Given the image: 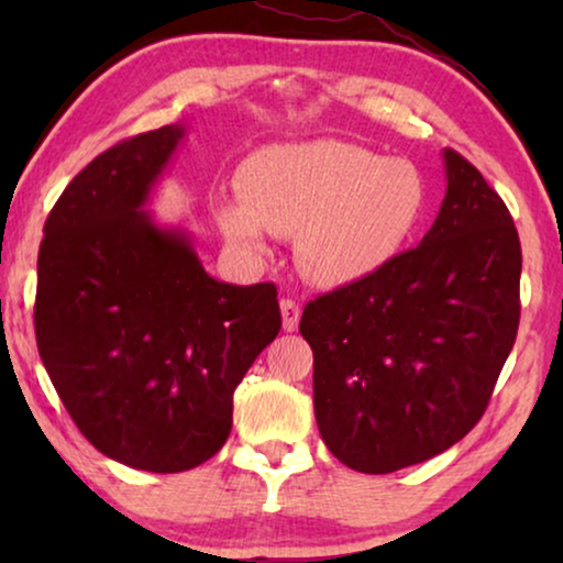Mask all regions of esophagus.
I'll list each match as a JSON object with an SVG mask.
<instances>
[{
	"mask_svg": "<svg viewBox=\"0 0 563 563\" xmlns=\"http://www.w3.org/2000/svg\"><path fill=\"white\" fill-rule=\"evenodd\" d=\"M299 318H302V307L295 299H282V320H284V330L287 333H295L299 325Z\"/></svg>",
	"mask_w": 563,
	"mask_h": 563,
	"instance_id": "1",
	"label": "esophagus"
}]
</instances>
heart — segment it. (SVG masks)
<instances>
[{
  "label": "heart",
  "mask_w": 563,
  "mask_h": 563,
  "mask_svg": "<svg viewBox=\"0 0 563 563\" xmlns=\"http://www.w3.org/2000/svg\"><path fill=\"white\" fill-rule=\"evenodd\" d=\"M241 197L214 218L235 249H264L266 233L299 235L302 272L320 284H349L387 266L418 230L428 187L410 161L382 158L343 141L274 143L238 172Z\"/></svg>",
  "instance_id": "1"
}]
</instances>
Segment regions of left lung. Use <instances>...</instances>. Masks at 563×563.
<instances>
[{
    "label": "left lung",
    "mask_w": 563,
    "mask_h": 563,
    "mask_svg": "<svg viewBox=\"0 0 563 563\" xmlns=\"http://www.w3.org/2000/svg\"><path fill=\"white\" fill-rule=\"evenodd\" d=\"M420 245L307 302L314 420L364 474L422 464L487 410L520 322V238L507 207L456 151Z\"/></svg>",
    "instance_id": "1"
}]
</instances>
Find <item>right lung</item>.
I'll return each instance as SVG.
<instances>
[{
	"label": "right lung",
	"instance_id": "obj_1",
	"mask_svg": "<svg viewBox=\"0 0 563 563\" xmlns=\"http://www.w3.org/2000/svg\"><path fill=\"white\" fill-rule=\"evenodd\" d=\"M187 135L164 125L99 153L45 220L35 338L84 438L120 464L176 474L233 428V391L279 335L274 284L205 272L187 230L145 210Z\"/></svg>",
	"mask_w": 563,
	"mask_h": 563
}]
</instances>
